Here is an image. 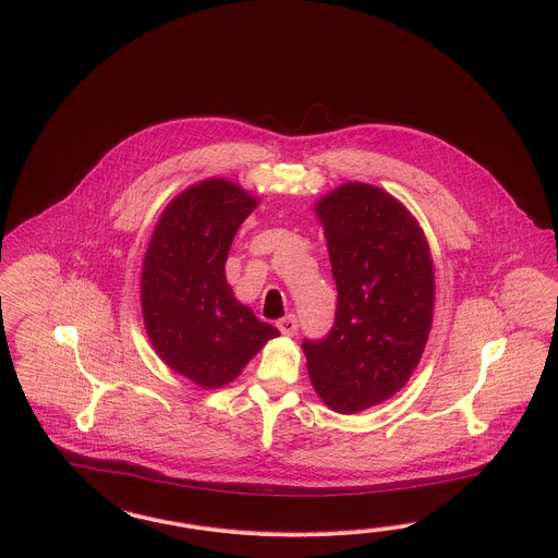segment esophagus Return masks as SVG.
I'll return each instance as SVG.
<instances>
[{"label": "esophagus", "instance_id": "34e87169", "mask_svg": "<svg viewBox=\"0 0 558 558\" xmlns=\"http://www.w3.org/2000/svg\"><path fill=\"white\" fill-rule=\"evenodd\" d=\"M298 318L293 316V314H289V316H286V318H281L279 323H277V328L286 335V337H293L295 332H298Z\"/></svg>", "mask_w": 558, "mask_h": 558}]
</instances>
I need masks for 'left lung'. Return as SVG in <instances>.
<instances>
[{"instance_id": "1", "label": "left lung", "mask_w": 558, "mask_h": 558, "mask_svg": "<svg viewBox=\"0 0 558 558\" xmlns=\"http://www.w3.org/2000/svg\"><path fill=\"white\" fill-rule=\"evenodd\" d=\"M337 283L335 323L304 339L312 386L337 413H360L396 395L432 330L435 277L427 240L386 191L342 184L318 201Z\"/></svg>"}]
</instances>
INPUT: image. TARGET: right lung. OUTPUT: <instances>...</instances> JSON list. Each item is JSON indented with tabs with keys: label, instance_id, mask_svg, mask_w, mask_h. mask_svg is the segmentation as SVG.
<instances>
[{
	"label": "right lung",
	"instance_id": "1",
	"mask_svg": "<svg viewBox=\"0 0 558 558\" xmlns=\"http://www.w3.org/2000/svg\"><path fill=\"white\" fill-rule=\"evenodd\" d=\"M256 198L234 182L203 180L180 193L151 234L142 275L145 328L168 367L219 388L279 337L226 283V260Z\"/></svg>",
	"mask_w": 558,
	"mask_h": 558
}]
</instances>
